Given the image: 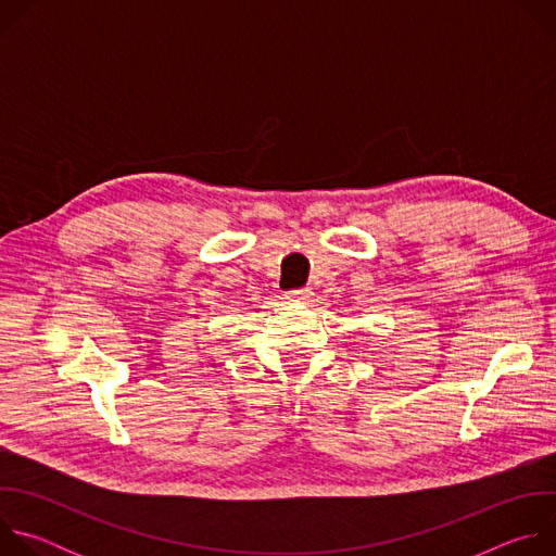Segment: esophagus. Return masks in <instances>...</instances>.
I'll return each instance as SVG.
<instances>
[{
    "label": "esophagus",
    "instance_id": "34e87169",
    "mask_svg": "<svg viewBox=\"0 0 556 556\" xmlns=\"http://www.w3.org/2000/svg\"><path fill=\"white\" fill-rule=\"evenodd\" d=\"M309 294H312L309 288H294V290H288L286 299H288V301H307Z\"/></svg>",
    "mask_w": 556,
    "mask_h": 556
}]
</instances>
